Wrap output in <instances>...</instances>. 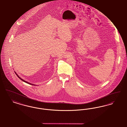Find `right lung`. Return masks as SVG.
I'll list each match as a JSON object with an SVG mask.
<instances>
[{
  "mask_svg": "<svg viewBox=\"0 0 127 127\" xmlns=\"http://www.w3.org/2000/svg\"><path fill=\"white\" fill-rule=\"evenodd\" d=\"M15 73H16V75H17V76H18V78H19V79H21V80H22V81H24V82H26V83H28V84H29L32 85H33V84H31V83H29V82H27V81H25L24 80H23V79H21V78H20V77H19V76H18V74H17V73H16V72H15Z\"/></svg>",
  "mask_w": 127,
  "mask_h": 127,
  "instance_id": "1",
  "label": "right lung"
}]
</instances>
